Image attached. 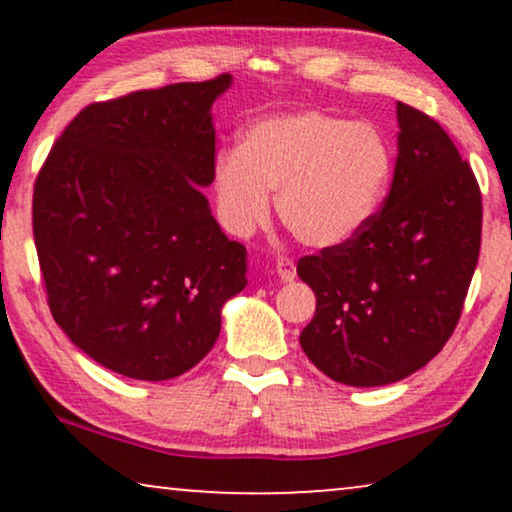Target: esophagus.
<instances>
[{"label": "esophagus", "instance_id": "esophagus-1", "mask_svg": "<svg viewBox=\"0 0 512 512\" xmlns=\"http://www.w3.org/2000/svg\"><path fill=\"white\" fill-rule=\"evenodd\" d=\"M275 270L282 282H293V279H296V265H293L291 258H277Z\"/></svg>", "mask_w": 512, "mask_h": 512}]
</instances>
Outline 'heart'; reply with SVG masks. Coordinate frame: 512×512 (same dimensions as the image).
<instances>
[{"label": "heart", "instance_id": "heart-1", "mask_svg": "<svg viewBox=\"0 0 512 512\" xmlns=\"http://www.w3.org/2000/svg\"><path fill=\"white\" fill-rule=\"evenodd\" d=\"M394 177V149L380 128L319 109L284 111L249 123L237 149L212 167L216 212L233 235L277 214L298 242L333 249L373 221Z\"/></svg>", "mask_w": 512, "mask_h": 512}]
</instances>
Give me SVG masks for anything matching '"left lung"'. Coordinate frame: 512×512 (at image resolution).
Instances as JSON below:
<instances>
[{"label":"left lung","mask_w":512,"mask_h":512,"mask_svg":"<svg viewBox=\"0 0 512 512\" xmlns=\"http://www.w3.org/2000/svg\"><path fill=\"white\" fill-rule=\"evenodd\" d=\"M396 121L398 158L384 207L354 240L298 261V277L317 296L300 347L349 387L403 380L445 347L480 254L473 170L422 111L398 102Z\"/></svg>","instance_id":"1"}]
</instances>
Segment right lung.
Returning <instances> with one entry per match:
<instances>
[{"instance_id": "right-lung-1", "label": "right lung", "mask_w": 512, "mask_h": 512, "mask_svg": "<svg viewBox=\"0 0 512 512\" xmlns=\"http://www.w3.org/2000/svg\"><path fill=\"white\" fill-rule=\"evenodd\" d=\"M233 76L90 104L34 184L32 228L51 314L100 366L160 382L200 363L221 310L247 286L202 188L212 184V104Z\"/></svg>"}]
</instances>
